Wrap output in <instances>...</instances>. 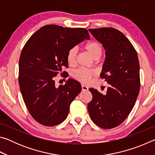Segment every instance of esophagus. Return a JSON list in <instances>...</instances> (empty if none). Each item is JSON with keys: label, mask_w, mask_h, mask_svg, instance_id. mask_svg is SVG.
<instances>
[{"label": "esophagus", "mask_w": 155, "mask_h": 155, "mask_svg": "<svg viewBox=\"0 0 155 155\" xmlns=\"http://www.w3.org/2000/svg\"><path fill=\"white\" fill-rule=\"evenodd\" d=\"M82 90L83 91H87L88 90V87L86 85H82Z\"/></svg>", "instance_id": "obj_1"}]
</instances>
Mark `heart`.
<instances>
[{
	"label": "heart",
	"instance_id": "obj_1",
	"mask_svg": "<svg viewBox=\"0 0 155 155\" xmlns=\"http://www.w3.org/2000/svg\"><path fill=\"white\" fill-rule=\"evenodd\" d=\"M85 49L94 59L100 58L102 54V47L101 44L96 41H92V42L87 44L85 46ZM77 48L75 47L68 51L67 55L68 64L70 65L74 64L76 62V59H77ZM95 72L92 70L85 69V68H78L74 71V77L76 79L81 81V83H87L90 82Z\"/></svg>",
	"mask_w": 155,
	"mask_h": 155
}]
</instances>
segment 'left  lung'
<instances>
[{
    "label": "left lung",
    "mask_w": 155,
    "mask_h": 155,
    "mask_svg": "<svg viewBox=\"0 0 155 155\" xmlns=\"http://www.w3.org/2000/svg\"><path fill=\"white\" fill-rule=\"evenodd\" d=\"M89 31L105 50L100 76L109 87L105 95L96 89H89L92 100L87 109L97 126L110 129L124 121L138 96L140 78L137 53L127 37L115 28L104 27Z\"/></svg>",
    "instance_id": "8db88e82"
}]
</instances>
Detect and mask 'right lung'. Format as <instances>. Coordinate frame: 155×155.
Here are the masks:
<instances>
[{"label": "right lung", "mask_w": 155, "mask_h": 155, "mask_svg": "<svg viewBox=\"0 0 155 155\" xmlns=\"http://www.w3.org/2000/svg\"><path fill=\"white\" fill-rule=\"evenodd\" d=\"M84 28L44 26L28 39L19 60V85L28 111L37 122L54 127L64 122L70 105L81 91L79 82L68 78L64 85L55 86L54 77L68 67L70 49L90 40Z\"/></svg>", "instance_id": "right-lung-1"}]
</instances>
